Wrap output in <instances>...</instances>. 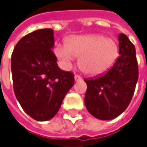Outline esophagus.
Masks as SVG:
<instances>
[{"label": "esophagus", "mask_w": 147, "mask_h": 147, "mask_svg": "<svg viewBox=\"0 0 147 147\" xmlns=\"http://www.w3.org/2000/svg\"><path fill=\"white\" fill-rule=\"evenodd\" d=\"M74 80H75V82H79V81L82 80V78L79 75H75L74 76Z\"/></svg>", "instance_id": "esophagus-1"}]
</instances>
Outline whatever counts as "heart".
<instances>
[{"label": "heart", "mask_w": 147, "mask_h": 147, "mask_svg": "<svg viewBox=\"0 0 147 147\" xmlns=\"http://www.w3.org/2000/svg\"><path fill=\"white\" fill-rule=\"evenodd\" d=\"M54 53L62 65L70 68L75 57L78 66L88 75H100L114 65L119 54L117 42L102 34L72 35L67 38L65 45L57 44Z\"/></svg>", "instance_id": "obj_1"}]
</instances>
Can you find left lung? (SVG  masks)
<instances>
[{
    "instance_id": "1",
    "label": "left lung",
    "mask_w": 147,
    "mask_h": 147,
    "mask_svg": "<svg viewBox=\"0 0 147 147\" xmlns=\"http://www.w3.org/2000/svg\"><path fill=\"white\" fill-rule=\"evenodd\" d=\"M120 57L102 75L84 79L86 109L97 119L108 121L120 116L129 106L138 79L134 45L125 34L118 35Z\"/></svg>"
}]
</instances>
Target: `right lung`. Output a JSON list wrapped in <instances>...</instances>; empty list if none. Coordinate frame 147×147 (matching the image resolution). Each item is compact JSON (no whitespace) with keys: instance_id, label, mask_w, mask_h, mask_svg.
I'll return each mask as SVG.
<instances>
[{"instance_id":"obj_1","label":"right lung","mask_w":147,"mask_h":147,"mask_svg":"<svg viewBox=\"0 0 147 147\" xmlns=\"http://www.w3.org/2000/svg\"><path fill=\"white\" fill-rule=\"evenodd\" d=\"M53 46V29L34 30L18 42L11 57L15 96L25 113L38 121L55 117L74 84V74L57 65Z\"/></svg>"}]
</instances>
